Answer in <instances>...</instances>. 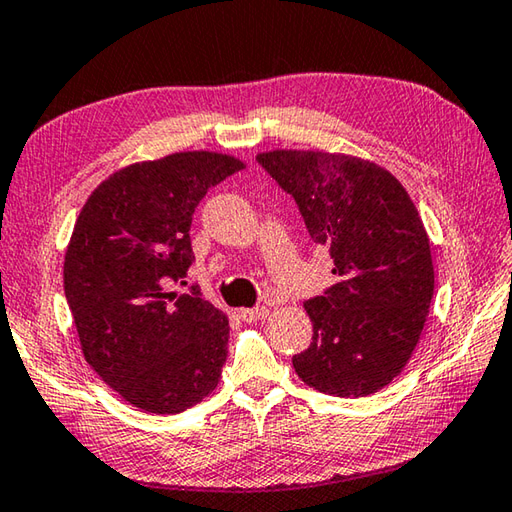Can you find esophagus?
<instances>
[{"label":"esophagus","instance_id":"esophagus-1","mask_svg":"<svg viewBox=\"0 0 512 512\" xmlns=\"http://www.w3.org/2000/svg\"><path fill=\"white\" fill-rule=\"evenodd\" d=\"M239 315H241V320H244V322H259V320L266 318L268 309H266V306H255V309H241Z\"/></svg>","mask_w":512,"mask_h":512}]
</instances>
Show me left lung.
<instances>
[{
	"instance_id": "1",
	"label": "left lung",
	"mask_w": 512,
	"mask_h": 512,
	"mask_svg": "<svg viewBox=\"0 0 512 512\" xmlns=\"http://www.w3.org/2000/svg\"><path fill=\"white\" fill-rule=\"evenodd\" d=\"M300 208L338 282L304 304L313 322L295 374L322 394H376L401 374L421 340L434 295L430 237L410 194L385 167L320 150L257 154Z\"/></svg>"
}]
</instances>
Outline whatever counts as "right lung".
Returning a JSON list of instances; mask_svg holds the SVG:
<instances>
[{"label":"right lung","instance_id":"1","mask_svg":"<svg viewBox=\"0 0 512 512\" xmlns=\"http://www.w3.org/2000/svg\"><path fill=\"white\" fill-rule=\"evenodd\" d=\"M244 167L219 152L132 163L91 192L64 253V295L82 356L129 405L179 414L212 394L228 356V318L181 282L206 192ZM185 284V282H183Z\"/></svg>","mask_w":512,"mask_h":512}]
</instances>
